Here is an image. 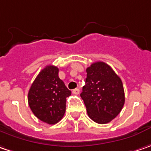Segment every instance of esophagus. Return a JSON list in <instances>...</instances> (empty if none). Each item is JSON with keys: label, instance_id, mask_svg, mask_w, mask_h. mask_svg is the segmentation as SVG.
Here are the masks:
<instances>
[{"label": "esophagus", "instance_id": "esophagus-1", "mask_svg": "<svg viewBox=\"0 0 151 151\" xmlns=\"http://www.w3.org/2000/svg\"><path fill=\"white\" fill-rule=\"evenodd\" d=\"M73 95H78L79 94V89L78 88H74V89H73Z\"/></svg>", "mask_w": 151, "mask_h": 151}]
</instances>
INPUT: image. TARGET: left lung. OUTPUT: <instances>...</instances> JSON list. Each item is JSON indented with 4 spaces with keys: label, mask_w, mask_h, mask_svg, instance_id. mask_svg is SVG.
Masks as SVG:
<instances>
[{
    "label": "left lung",
    "mask_w": 151,
    "mask_h": 151,
    "mask_svg": "<svg viewBox=\"0 0 151 151\" xmlns=\"http://www.w3.org/2000/svg\"><path fill=\"white\" fill-rule=\"evenodd\" d=\"M86 72L85 85L80 96L88 116L97 123H108L120 113L125 102L121 78L103 62L91 64Z\"/></svg>",
    "instance_id": "1"
}]
</instances>
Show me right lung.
Returning <instances> with one entry per match:
<instances>
[{"label":"right lung","instance_id":"obj_1","mask_svg":"<svg viewBox=\"0 0 151 151\" xmlns=\"http://www.w3.org/2000/svg\"><path fill=\"white\" fill-rule=\"evenodd\" d=\"M58 73L57 67L46 66L38 74L28 94L33 113L48 124H55L63 118L66 111V99L71 95Z\"/></svg>","mask_w":151,"mask_h":151}]
</instances>
